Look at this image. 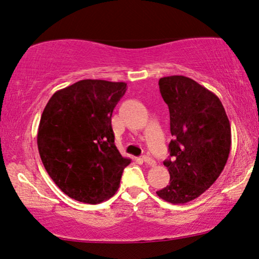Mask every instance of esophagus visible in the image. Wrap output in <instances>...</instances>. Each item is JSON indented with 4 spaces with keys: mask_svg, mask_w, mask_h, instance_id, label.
<instances>
[{
    "mask_svg": "<svg viewBox=\"0 0 259 259\" xmlns=\"http://www.w3.org/2000/svg\"><path fill=\"white\" fill-rule=\"evenodd\" d=\"M142 161L145 162L146 164H148V165H150V166L156 165V162H155V160H153V158L149 157V156H143V157H142Z\"/></svg>",
    "mask_w": 259,
    "mask_h": 259,
    "instance_id": "1",
    "label": "esophagus"
}]
</instances>
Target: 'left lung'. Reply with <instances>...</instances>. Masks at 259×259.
<instances>
[{"label":"left lung","instance_id":"8db88e82","mask_svg":"<svg viewBox=\"0 0 259 259\" xmlns=\"http://www.w3.org/2000/svg\"><path fill=\"white\" fill-rule=\"evenodd\" d=\"M170 112L169 143L172 161L165 160L169 185L156 194L171 204H185L209 189L228 160L232 130L215 94L192 78L174 75L158 81Z\"/></svg>","mask_w":259,"mask_h":259}]
</instances>
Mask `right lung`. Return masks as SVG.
Instances as JSON below:
<instances>
[{
	"instance_id": "add662e5",
	"label": "right lung",
	"mask_w": 259,
	"mask_h": 259,
	"mask_svg": "<svg viewBox=\"0 0 259 259\" xmlns=\"http://www.w3.org/2000/svg\"><path fill=\"white\" fill-rule=\"evenodd\" d=\"M125 82L82 79L58 90L39 122L37 143L47 174L63 193L96 205L117 192L131 163L114 145L113 109Z\"/></svg>"
}]
</instances>
